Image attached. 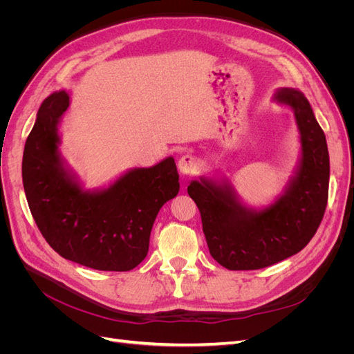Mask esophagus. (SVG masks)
Listing matches in <instances>:
<instances>
[{"label":"esophagus","mask_w":354,"mask_h":354,"mask_svg":"<svg viewBox=\"0 0 354 354\" xmlns=\"http://www.w3.org/2000/svg\"><path fill=\"white\" fill-rule=\"evenodd\" d=\"M198 159L192 155L181 156L178 160V169L183 176H194L198 169Z\"/></svg>","instance_id":"34e87169"}]
</instances>
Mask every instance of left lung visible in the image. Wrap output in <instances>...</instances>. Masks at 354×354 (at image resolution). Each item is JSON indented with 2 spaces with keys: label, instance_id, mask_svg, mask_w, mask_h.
<instances>
[{
  "label": "left lung",
  "instance_id": "obj_1",
  "mask_svg": "<svg viewBox=\"0 0 354 354\" xmlns=\"http://www.w3.org/2000/svg\"><path fill=\"white\" fill-rule=\"evenodd\" d=\"M273 100L291 108L301 143L294 176L273 203L246 207L227 180L202 176L189 196L202 218L209 254L229 270H257L301 251L324 218L329 187V153L324 130L306 95L279 88Z\"/></svg>",
  "mask_w": 354,
  "mask_h": 354
}]
</instances>
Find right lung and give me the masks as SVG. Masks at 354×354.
I'll list each match as a JSON object with an SVG mask.
<instances>
[{
  "instance_id": "right-lung-1",
  "label": "right lung",
  "mask_w": 354,
  "mask_h": 354,
  "mask_svg": "<svg viewBox=\"0 0 354 354\" xmlns=\"http://www.w3.org/2000/svg\"><path fill=\"white\" fill-rule=\"evenodd\" d=\"M69 104L65 90L50 94L28 136L22 177L29 209L63 259L95 270L128 272L147 255L159 209L178 194L174 158L128 169L108 187L85 190L59 149V124Z\"/></svg>"
}]
</instances>
